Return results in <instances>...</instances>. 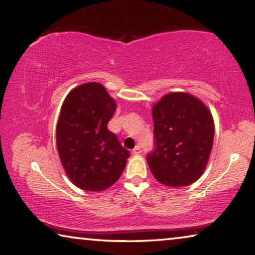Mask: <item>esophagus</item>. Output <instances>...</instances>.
<instances>
[{
	"label": "esophagus",
	"instance_id": "34e87169",
	"mask_svg": "<svg viewBox=\"0 0 255 255\" xmlns=\"http://www.w3.org/2000/svg\"><path fill=\"white\" fill-rule=\"evenodd\" d=\"M132 154H135V155H138V154H140L141 153V147H140V146H136V147L135 148H133L132 149V152H131Z\"/></svg>",
	"mask_w": 255,
	"mask_h": 255
}]
</instances>
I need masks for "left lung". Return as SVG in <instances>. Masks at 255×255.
I'll return each mask as SVG.
<instances>
[{"label": "left lung", "instance_id": "8db88e82", "mask_svg": "<svg viewBox=\"0 0 255 255\" xmlns=\"http://www.w3.org/2000/svg\"><path fill=\"white\" fill-rule=\"evenodd\" d=\"M154 148L147 154L154 178L167 187H187L200 178L213 148L211 114L188 93H170L153 107Z\"/></svg>", "mask_w": 255, "mask_h": 255}]
</instances>
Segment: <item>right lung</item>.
<instances>
[{"mask_svg":"<svg viewBox=\"0 0 255 255\" xmlns=\"http://www.w3.org/2000/svg\"><path fill=\"white\" fill-rule=\"evenodd\" d=\"M116 102L100 83H85L68 93L56 128L60 161L68 178L85 191H102L117 181L130 156L108 130Z\"/></svg>","mask_w":255,"mask_h":255,"instance_id":"add662e5","label":"right lung"}]
</instances>
